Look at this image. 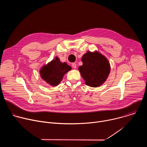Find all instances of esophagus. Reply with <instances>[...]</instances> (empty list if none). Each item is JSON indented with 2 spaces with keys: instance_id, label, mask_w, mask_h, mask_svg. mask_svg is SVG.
I'll return each instance as SVG.
<instances>
[{
  "instance_id": "34e87169",
  "label": "esophagus",
  "mask_w": 147,
  "mask_h": 147,
  "mask_svg": "<svg viewBox=\"0 0 147 147\" xmlns=\"http://www.w3.org/2000/svg\"><path fill=\"white\" fill-rule=\"evenodd\" d=\"M72 67L74 69H76L77 67V65H76V63H72Z\"/></svg>"
}]
</instances>
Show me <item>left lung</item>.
<instances>
[{
  "label": "left lung",
  "mask_w": 147,
  "mask_h": 147,
  "mask_svg": "<svg viewBox=\"0 0 147 147\" xmlns=\"http://www.w3.org/2000/svg\"><path fill=\"white\" fill-rule=\"evenodd\" d=\"M81 60L83 64L78 70L86 84L91 87L100 86L111 71L108 60L98 51H88L82 56Z\"/></svg>",
  "instance_id": "8db88e82"
}]
</instances>
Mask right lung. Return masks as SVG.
I'll return each mask as SVG.
<instances>
[{
  "instance_id": "right-lung-1",
  "label": "right lung",
  "mask_w": 147,
  "mask_h": 147,
  "mask_svg": "<svg viewBox=\"0 0 147 147\" xmlns=\"http://www.w3.org/2000/svg\"><path fill=\"white\" fill-rule=\"evenodd\" d=\"M71 67L66 63H61L58 57L42 67L40 70L41 78L49 85L55 87L59 84L64 75L66 74Z\"/></svg>"
}]
</instances>
